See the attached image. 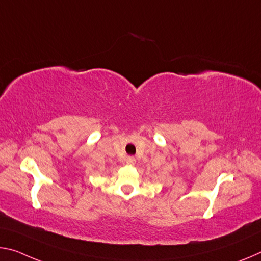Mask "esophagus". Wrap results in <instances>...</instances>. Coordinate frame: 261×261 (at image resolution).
<instances>
[{
  "label": "esophagus",
  "mask_w": 261,
  "mask_h": 261,
  "mask_svg": "<svg viewBox=\"0 0 261 261\" xmlns=\"http://www.w3.org/2000/svg\"><path fill=\"white\" fill-rule=\"evenodd\" d=\"M136 164V159L134 158V156H127L126 158V165H130V166H132V165Z\"/></svg>",
  "instance_id": "esophagus-1"
}]
</instances>
